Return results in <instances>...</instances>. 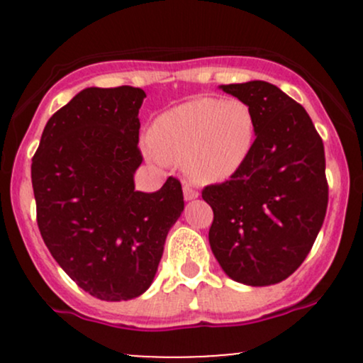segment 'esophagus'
<instances>
[{
	"mask_svg": "<svg viewBox=\"0 0 363 363\" xmlns=\"http://www.w3.org/2000/svg\"><path fill=\"white\" fill-rule=\"evenodd\" d=\"M182 189H184V199H186V201H191V199H196L199 196L198 191H196L191 184H184Z\"/></svg>",
	"mask_w": 363,
	"mask_h": 363,
	"instance_id": "esophagus-1",
	"label": "esophagus"
}]
</instances>
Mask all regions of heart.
Here are the masks:
<instances>
[{"label":"heart","mask_w":363,"mask_h":363,"mask_svg":"<svg viewBox=\"0 0 363 363\" xmlns=\"http://www.w3.org/2000/svg\"><path fill=\"white\" fill-rule=\"evenodd\" d=\"M256 116L240 99L196 97L160 114L150 131V157L184 165L198 184L235 176L256 145Z\"/></svg>","instance_id":"heart-1"}]
</instances>
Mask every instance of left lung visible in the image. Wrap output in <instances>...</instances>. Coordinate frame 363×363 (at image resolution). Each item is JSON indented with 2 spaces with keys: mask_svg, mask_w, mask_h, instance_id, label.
<instances>
[{
  "mask_svg": "<svg viewBox=\"0 0 363 363\" xmlns=\"http://www.w3.org/2000/svg\"><path fill=\"white\" fill-rule=\"evenodd\" d=\"M256 116V145L235 176L203 189L211 251L232 280L266 286L302 264L328 208L324 145L306 109L268 82L220 86Z\"/></svg>",
  "mask_w": 363,
  "mask_h": 363,
  "instance_id": "obj_1",
  "label": "left lung"
}]
</instances>
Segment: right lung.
Instances as JSON below:
<instances>
[{
    "label": "right lung",
    "mask_w": 363,
    "mask_h": 363,
    "mask_svg": "<svg viewBox=\"0 0 363 363\" xmlns=\"http://www.w3.org/2000/svg\"><path fill=\"white\" fill-rule=\"evenodd\" d=\"M141 89L82 90L48 121L32 158L37 225L80 289L107 302L140 297L184 210L181 182L135 189Z\"/></svg>",
    "instance_id": "add662e5"
}]
</instances>
